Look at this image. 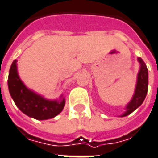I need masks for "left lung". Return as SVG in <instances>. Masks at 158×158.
<instances>
[{
    "label": "left lung",
    "instance_id": "1",
    "mask_svg": "<svg viewBox=\"0 0 158 158\" xmlns=\"http://www.w3.org/2000/svg\"><path fill=\"white\" fill-rule=\"evenodd\" d=\"M138 60L140 64L139 71L138 73V79H137V85L135 88V93L132 97L131 102L126 106V111L122 117L129 115L139 106H141L143 103L144 99L148 93V71L147 65L141 58H138Z\"/></svg>",
    "mask_w": 158,
    "mask_h": 158
}]
</instances>
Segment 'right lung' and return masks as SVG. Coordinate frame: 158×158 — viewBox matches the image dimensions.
I'll list each match as a JSON object with an SVG mask.
<instances>
[{
  "label": "right lung",
  "instance_id": "right-lung-1",
  "mask_svg": "<svg viewBox=\"0 0 158 158\" xmlns=\"http://www.w3.org/2000/svg\"><path fill=\"white\" fill-rule=\"evenodd\" d=\"M9 91L16 106L26 115L36 120H47L58 115L65 106V99L47 100L27 88L19 79L17 60H13L8 78Z\"/></svg>",
  "mask_w": 158,
  "mask_h": 158
}]
</instances>
